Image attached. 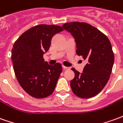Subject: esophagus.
Returning <instances> with one entry per match:
<instances>
[{"instance_id":"34e87169","label":"esophagus","mask_w":123,"mask_h":123,"mask_svg":"<svg viewBox=\"0 0 123 123\" xmlns=\"http://www.w3.org/2000/svg\"><path fill=\"white\" fill-rule=\"evenodd\" d=\"M62 68L64 69V70H68V69H70V68L67 67H65V66H62Z\"/></svg>"}]
</instances>
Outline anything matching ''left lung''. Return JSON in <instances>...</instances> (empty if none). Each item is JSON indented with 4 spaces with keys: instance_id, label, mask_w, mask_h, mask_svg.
Wrapping results in <instances>:
<instances>
[{
    "instance_id": "obj_1",
    "label": "left lung",
    "mask_w": 123,
    "mask_h": 123,
    "mask_svg": "<svg viewBox=\"0 0 123 123\" xmlns=\"http://www.w3.org/2000/svg\"><path fill=\"white\" fill-rule=\"evenodd\" d=\"M62 28L75 38L77 55L88 62L82 73L71 68L74 73L71 89L80 98L93 97L106 85L112 72L114 53L111 42L104 33L88 23H65Z\"/></svg>"
}]
</instances>
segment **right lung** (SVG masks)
I'll return each mask as SVG.
<instances>
[{"mask_svg":"<svg viewBox=\"0 0 123 123\" xmlns=\"http://www.w3.org/2000/svg\"><path fill=\"white\" fill-rule=\"evenodd\" d=\"M62 31L60 26L38 25L23 33L13 44L11 59L17 79L32 97L46 98L55 91L62 66L48 64L43 55L53 36Z\"/></svg>","mask_w":123,"mask_h":123,"instance_id":"1","label":"right lung"}]
</instances>
